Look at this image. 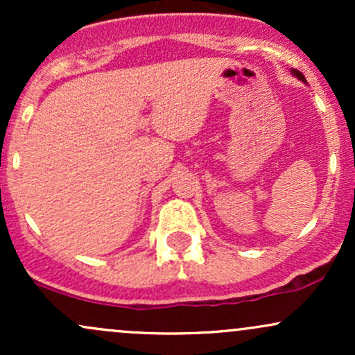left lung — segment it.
I'll return each mask as SVG.
<instances>
[{
    "instance_id": "1",
    "label": "left lung",
    "mask_w": 355,
    "mask_h": 355,
    "mask_svg": "<svg viewBox=\"0 0 355 355\" xmlns=\"http://www.w3.org/2000/svg\"><path fill=\"white\" fill-rule=\"evenodd\" d=\"M292 73H294V75L297 76V78H299V80H302V81H305V76L302 75V73H300L299 70H292Z\"/></svg>"
}]
</instances>
